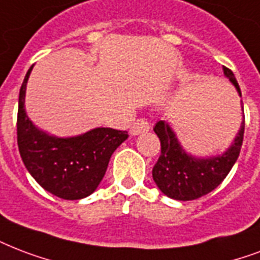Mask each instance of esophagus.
<instances>
[{"instance_id": "34e87169", "label": "esophagus", "mask_w": 260, "mask_h": 260, "mask_svg": "<svg viewBox=\"0 0 260 260\" xmlns=\"http://www.w3.org/2000/svg\"><path fill=\"white\" fill-rule=\"evenodd\" d=\"M150 131V124L146 118H138L131 126V135H139Z\"/></svg>"}]
</instances>
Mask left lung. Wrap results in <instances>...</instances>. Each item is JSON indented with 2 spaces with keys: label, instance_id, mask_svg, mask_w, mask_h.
Returning <instances> with one entry per match:
<instances>
[{
  "label": "left lung",
  "instance_id": "1",
  "mask_svg": "<svg viewBox=\"0 0 260 260\" xmlns=\"http://www.w3.org/2000/svg\"><path fill=\"white\" fill-rule=\"evenodd\" d=\"M223 73L241 95L233 72L223 67ZM244 125L245 121H243L235 143L225 154L198 159L184 151L168 124L156 122L154 132L161 142V155L152 168V178L158 188L166 196L177 201H193L210 193L222 183L237 161L244 139Z\"/></svg>",
  "mask_w": 260,
  "mask_h": 260
}]
</instances>
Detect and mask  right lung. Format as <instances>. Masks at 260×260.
Instances as JSON below:
<instances>
[{
    "label": "right lung",
    "instance_id": "obj_1",
    "mask_svg": "<svg viewBox=\"0 0 260 260\" xmlns=\"http://www.w3.org/2000/svg\"><path fill=\"white\" fill-rule=\"evenodd\" d=\"M25 75L19 94L17 146L25 168L46 191L67 201L91 195L102 181L110 156L128 138L126 131L96 128L77 138L59 139L37 129L24 110Z\"/></svg>",
    "mask_w": 260,
    "mask_h": 260
}]
</instances>
